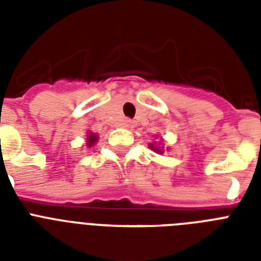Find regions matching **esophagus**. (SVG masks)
I'll use <instances>...</instances> for the list:
<instances>
[{
	"mask_svg": "<svg viewBox=\"0 0 261 261\" xmlns=\"http://www.w3.org/2000/svg\"><path fill=\"white\" fill-rule=\"evenodd\" d=\"M124 126H126V127H131V126H133V122H131V120H126V123H124Z\"/></svg>",
	"mask_w": 261,
	"mask_h": 261,
	"instance_id": "esophagus-1",
	"label": "esophagus"
}]
</instances>
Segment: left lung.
<instances>
[{
    "mask_svg": "<svg viewBox=\"0 0 261 261\" xmlns=\"http://www.w3.org/2000/svg\"><path fill=\"white\" fill-rule=\"evenodd\" d=\"M151 147H153V149H154V150L157 151V153H163V150H160V149H157V147H154V146H153V145H151Z\"/></svg>",
    "mask_w": 261,
    "mask_h": 261,
    "instance_id": "8db88e82",
    "label": "left lung"
}]
</instances>
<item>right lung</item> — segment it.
<instances>
[{
    "label": "right lung",
    "mask_w": 261,
    "mask_h": 261,
    "mask_svg": "<svg viewBox=\"0 0 261 261\" xmlns=\"http://www.w3.org/2000/svg\"><path fill=\"white\" fill-rule=\"evenodd\" d=\"M96 141H97V137H96V135H92V134L88 135V145H89V146H92Z\"/></svg>",
    "instance_id": "1"
}]
</instances>
